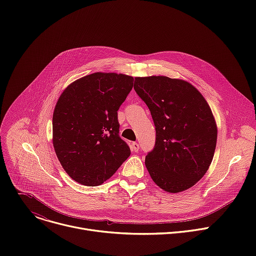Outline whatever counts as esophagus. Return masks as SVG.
Listing matches in <instances>:
<instances>
[{
    "instance_id": "34e87169",
    "label": "esophagus",
    "mask_w": 256,
    "mask_h": 256,
    "mask_svg": "<svg viewBox=\"0 0 256 256\" xmlns=\"http://www.w3.org/2000/svg\"><path fill=\"white\" fill-rule=\"evenodd\" d=\"M132 150L134 151V152H138V149H140V144L136 142H134L132 144Z\"/></svg>"
}]
</instances>
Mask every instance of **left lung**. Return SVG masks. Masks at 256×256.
I'll return each mask as SVG.
<instances>
[{
	"instance_id": "8db88e82",
	"label": "left lung",
	"mask_w": 256,
	"mask_h": 256,
	"mask_svg": "<svg viewBox=\"0 0 256 256\" xmlns=\"http://www.w3.org/2000/svg\"><path fill=\"white\" fill-rule=\"evenodd\" d=\"M134 89L155 124V146L144 159L153 181L172 194L190 188L208 171L216 149L208 102L188 82L165 76L138 77Z\"/></svg>"
}]
</instances>
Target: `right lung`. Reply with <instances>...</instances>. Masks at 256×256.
<instances>
[{"mask_svg":"<svg viewBox=\"0 0 256 256\" xmlns=\"http://www.w3.org/2000/svg\"><path fill=\"white\" fill-rule=\"evenodd\" d=\"M134 78L94 72L68 85L52 116L56 154L70 178L87 186L102 184L130 155L120 136L118 110Z\"/></svg>","mask_w":256,"mask_h":256,"instance_id":"add662e5","label":"right lung"}]
</instances>
